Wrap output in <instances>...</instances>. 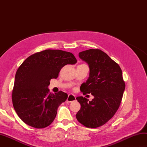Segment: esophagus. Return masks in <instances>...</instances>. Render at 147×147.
I'll return each mask as SVG.
<instances>
[{"label":"esophagus","mask_w":147,"mask_h":147,"mask_svg":"<svg viewBox=\"0 0 147 147\" xmlns=\"http://www.w3.org/2000/svg\"><path fill=\"white\" fill-rule=\"evenodd\" d=\"M74 100H76V96L74 95H68V98L66 99V101L68 102H71Z\"/></svg>","instance_id":"1"}]
</instances>
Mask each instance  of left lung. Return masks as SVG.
<instances>
[{
    "instance_id": "8db88e82",
    "label": "left lung",
    "mask_w": 147,
    "mask_h": 147,
    "mask_svg": "<svg viewBox=\"0 0 147 147\" xmlns=\"http://www.w3.org/2000/svg\"><path fill=\"white\" fill-rule=\"evenodd\" d=\"M79 56L90 68L89 78L80 90L83 95L91 93L94 98L89 101L77 96L81 109L76 118L85 127L96 128L104 125L117 111L125 84L120 66L101 50H87L79 52Z\"/></svg>"
}]
</instances>
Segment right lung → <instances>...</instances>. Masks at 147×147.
I'll return each mask as SVG.
<instances>
[{
    "instance_id": "add662e5",
    "label": "right lung",
    "mask_w": 147,
    "mask_h": 147,
    "mask_svg": "<svg viewBox=\"0 0 147 147\" xmlns=\"http://www.w3.org/2000/svg\"><path fill=\"white\" fill-rule=\"evenodd\" d=\"M76 63L71 52L50 49L32 54L22 63L15 75L12 102L24 123L37 129L51 125L68 95L62 91L49 93L50 81L57 78L63 66Z\"/></svg>"
}]
</instances>
